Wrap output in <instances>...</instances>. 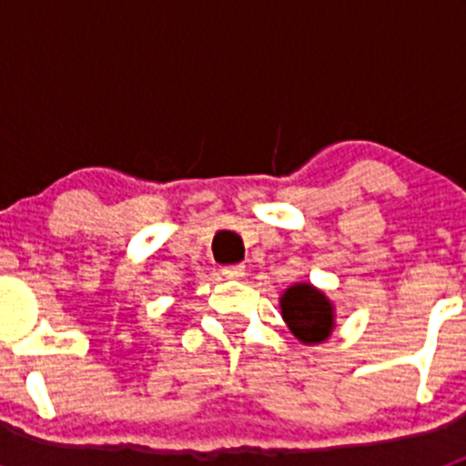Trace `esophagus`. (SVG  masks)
Here are the masks:
<instances>
[{
  "label": "esophagus",
  "mask_w": 466,
  "mask_h": 466,
  "mask_svg": "<svg viewBox=\"0 0 466 466\" xmlns=\"http://www.w3.org/2000/svg\"><path fill=\"white\" fill-rule=\"evenodd\" d=\"M220 272H223V277H228V279H241V277L246 275V266H243V263H229V266L220 268Z\"/></svg>",
  "instance_id": "1"
}]
</instances>
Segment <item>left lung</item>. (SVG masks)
Listing matches in <instances>:
<instances>
[{"instance_id": "obj_1", "label": "left lung", "mask_w": 466, "mask_h": 466, "mask_svg": "<svg viewBox=\"0 0 466 466\" xmlns=\"http://www.w3.org/2000/svg\"><path fill=\"white\" fill-rule=\"evenodd\" d=\"M281 313L290 331L302 342L327 340L333 327V309L320 290L295 284L281 298Z\"/></svg>"}]
</instances>
